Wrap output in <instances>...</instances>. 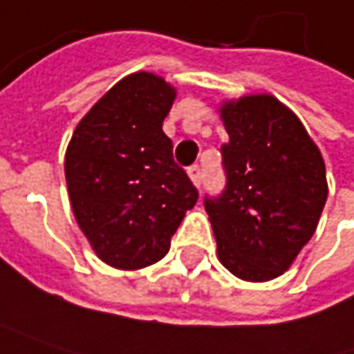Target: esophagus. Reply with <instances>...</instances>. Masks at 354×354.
<instances>
[{
	"label": "esophagus",
	"mask_w": 354,
	"mask_h": 354,
	"mask_svg": "<svg viewBox=\"0 0 354 354\" xmlns=\"http://www.w3.org/2000/svg\"><path fill=\"white\" fill-rule=\"evenodd\" d=\"M187 173H189L193 185H195V187H199V185H201V181H203V169H201L199 165H191Z\"/></svg>",
	"instance_id": "1"
}]
</instances>
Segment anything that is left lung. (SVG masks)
<instances>
[{
  "label": "left lung",
  "instance_id": "obj_1",
  "mask_svg": "<svg viewBox=\"0 0 354 354\" xmlns=\"http://www.w3.org/2000/svg\"><path fill=\"white\" fill-rule=\"evenodd\" d=\"M225 187L205 195L219 262L266 282L286 272L313 238L326 203V169L306 129L280 100L243 96L221 109Z\"/></svg>",
  "mask_w": 354,
  "mask_h": 354
}]
</instances>
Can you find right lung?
Masks as SVG:
<instances>
[{
	"instance_id": "1",
	"label": "right lung",
	"mask_w": 354,
	"mask_h": 354,
	"mask_svg": "<svg viewBox=\"0 0 354 354\" xmlns=\"http://www.w3.org/2000/svg\"><path fill=\"white\" fill-rule=\"evenodd\" d=\"M173 100L163 78L131 74L90 109L66 151L76 221L96 256L120 270L159 262L199 197L163 133Z\"/></svg>"
}]
</instances>
